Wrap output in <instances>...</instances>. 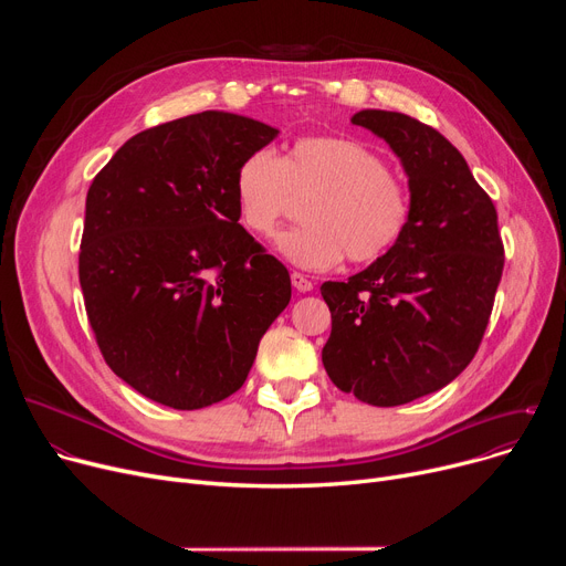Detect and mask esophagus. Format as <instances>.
Wrapping results in <instances>:
<instances>
[{
  "label": "esophagus",
  "instance_id": "1",
  "mask_svg": "<svg viewBox=\"0 0 566 566\" xmlns=\"http://www.w3.org/2000/svg\"><path fill=\"white\" fill-rule=\"evenodd\" d=\"M291 284L298 289L301 293H307V291H312L314 289V284H312V280H307V275H303V273H291Z\"/></svg>",
  "mask_w": 566,
  "mask_h": 566
}]
</instances>
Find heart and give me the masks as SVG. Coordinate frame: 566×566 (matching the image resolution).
Returning <instances> with one entry per match:
<instances>
[{
    "mask_svg": "<svg viewBox=\"0 0 566 566\" xmlns=\"http://www.w3.org/2000/svg\"><path fill=\"white\" fill-rule=\"evenodd\" d=\"M238 220L261 238H273L303 203V227L280 238V252L305 271H328L344 254L374 263L390 254L412 220V195L371 146L333 135L295 139L280 158L256 148L235 169Z\"/></svg>",
    "mask_w": 566,
    "mask_h": 566,
    "instance_id": "b5f03b06",
    "label": "heart"
}]
</instances>
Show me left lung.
I'll return each instance as SVG.
<instances>
[{
    "mask_svg": "<svg viewBox=\"0 0 566 566\" xmlns=\"http://www.w3.org/2000/svg\"><path fill=\"white\" fill-rule=\"evenodd\" d=\"M350 122L392 146L408 174L403 241L346 282H325L333 333L323 367L346 395L401 406L444 388L474 358L491 318L504 245L491 197L436 128L401 112Z\"/></svg>",
    "mask_w": 566,
    "mask_h": 566,
    "instance_id": "obj_1",
    "label": "left lung"
}]
</instances>
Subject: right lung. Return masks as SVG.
I'll return each instance as SVG.
<instances>
[{"mask_svg": "<svg viewBox=\"0 0 566 566\" xmlns=\"http://www.w3.org/2000/svg\"><path fill=\"white\" fill-rule=\"evenodd\" d=\"M277 130L199 112L130 137L86 192L80 286L109 369L197 410L241 390L291 301L282 261L238 224L233 178Z\"/></svg>", "mask_w": 566, "mask_h": 566, "instance_id": "right-lung-1", "label": "right lung"}]
</instances>
